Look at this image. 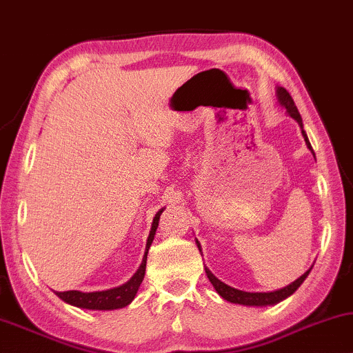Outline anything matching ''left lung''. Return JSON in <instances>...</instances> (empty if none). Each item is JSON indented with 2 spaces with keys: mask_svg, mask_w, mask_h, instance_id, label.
I'll return each instance as SVG.
<instances>
[{
  "mask_svg": "<svg viewBox=\"0 0 353 353\" xmlns=\"http://www.w3.org/2000/svg\"><path fill=\"white\" fill-rule=\"evenodd\" d=\"M277 99H279V103H281V106L285 108L287 114L290 115L292 119L296 120L298 125H299V128H301V133L304 136V141H306L307 149L312 150L311 143H309V139H307L306 131H304V128H303V119H301V115H299V112H298V108H296V104H294L293 98L290 97V93H288L283 87H277ZM312 154H314V152H312ZM196 244H198L199 252H201V245H199L198 241H196ZM204 270H206V274L209 277L210 283H212V285H214L215 292H217L223 299H227V301L234 303V304H243V306H272V304H277V303L283 301V299L288 298V296H290V294H293L294 292H296L298 287L301 285L304 281H306V277L309 276V272H311L312 268H311V270H307L306 272H304L301 277H298L296 281L292 282L290 285L283 287V288H281V290L266 292V293L265 292L254 293V292L238 290V288H233V287L227 285V283H225V282L219 281V279L215 277L212 272L208 270L206 266H204Z\"/></svg>",
  "mask_w": 353,
  "mask_h": 353,
  "instance_id": "obj_1",
  "label": "left lung"
}]
</instances>
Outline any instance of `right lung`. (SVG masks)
I'll use <instances>...</instances> for the list:
<instances>
[{
  "mask_svg": "<svg viewBox=\"0 0 353 353\" xmlns=\"http://www.w3.org/2000/svg\"><path fill=\"white\" fill-rule=\"evenodd\" d=\"M163 209L155 214L154 222H152V228L149 233V238H147L145 244V254L143 263H141L139 270L134 272V276L130 279L128 282H125L123 285L114 287L110 290H103V292H90L83 293L79 290H70V292H55L59 298L63 301L71 304V306L81 307V309H92V311H112V309H120L128 306V304L133 301L136 293H138V288L143 282L144 274H145V263H147V254H149V249L152 245V241L155 238V231L159 228V220Z\"/></svg>",
  "mask_w": 353,
  "mask_h": 353,
  "instance_id": "add662e5",
  "label": "right lung"
}]
</instances>
